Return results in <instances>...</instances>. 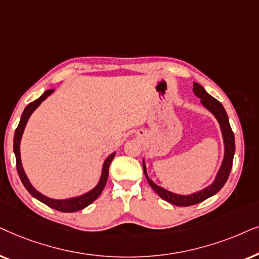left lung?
Masks as SVG:
<instances>
[{
    "label": "left lung",
    "instance_id": "obj_1",
    "mask_svg": "<svg viewBox=\"0 0 259 259\" xmlns=\"http://www.w3.org/2000/svg\"><path fill=\"white\" fill-rule=\"evenodd\" d=\"M193 92H194L196 97L200 98L201 104L204 105L206 109L209 110V111L214 115L217 120L219 122L220 130H222V134H223L224 147H225V154H224L223 163L220 165V169L218 171V174H217L214 181H213L208 187L202 189V191L192 193V194L189 195L177 194V193L169 192L167 191V189L157 186L153 180H150L149 177H148L146 164H144V161H143V171L148 182H149L150 187L157 193L160 198L165 200V201L170 202L171 205H175V206H192V205L199 204V202H202L204 200L211 198L212 195H214L215 193H218L220 189L223 188V186L225 185L227 179H229L230 171L232 169L234 149H236V146H234L233 132L232 129H231L229 117H227V113L225 111V109H224L222 103L217 101L215 98H213L211 95H208L207 92H206V90L202 88L201 85L198 84V82H194V84H193Z\"/></svg>",
    "mask_w": 259,
    "mask_h": 259
}]
</instances>
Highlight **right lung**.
<instances>
[{
	"label": "right lung",
	"instance_id": "obj_1",
	"mask_svg": "<svg viewBox=\"0 0 259 259\" xmlns=\"http://www.w3.org/2000/svg\"><path fill=\"white\" fill-rule=\"evenodd\" d=\"M54 90H48V91H45V94L41 96L40 98H37L36 101H34L33 103H29L28 105L26 106V109L23 110V113L21 116V119H20L19 125H17L15 134H14V154H15L16 157V169L17 173H19V177L21 179L23 186H25L27 191L29 192L30 195H33L34 198L39 200V201L44 202L45 205L50 206V207L57 209V211L60 212H77L80 211V209L88 207L90 204L95 201L96 199L101 195V193L104 189L106 181H108V177H109V167L111 161L115 157L116 153H112L110 156H108V158L104 161V164H103V169H102V175L101 179H99V182L97 184V186L91 191L85 193L80 196H75V198H70V199H65V200H57V199H51L48 196H45L44 194H41L40 192H37L35 188L33 187L32 184H30L28 178L23 170L22 163H21V156H20V143H21V139H22V134L23 130H25V126L27 122H28L30 115H32L34 110H35L37 106L41 104V102H44L48 96H50Z\"/></svg>",
	"mask_w": 259,
	"mask_h": 259
}]
</instances>
